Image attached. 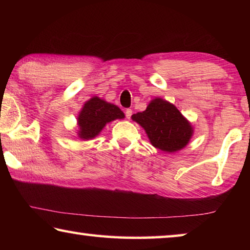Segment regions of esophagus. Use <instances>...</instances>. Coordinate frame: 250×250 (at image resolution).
<instances>
[{
  "label": "esophagus",
  "instance_id": "obj_1",
  "mask_svg": "<svg viewBox=\"0 0 250 250\" xmlns=\"http://www.w3.org/2000/svg\"><path fill=\"white\" fill-rule=\"evenodd\" d=\"M131 116H132V110L126 109L125 110V118H126V119H130Z\"/></svg>",
  "mask_w": 250,
  "mask_h": 250
}]
</instances>
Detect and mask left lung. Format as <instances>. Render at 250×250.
I'll list each match as a JSON object with an SVG mask.
<instances>
[{
  "instance_id": "8db88e82",
  "label": "left lung",
  "mask_w": 250,
  "mask_h": 250,
  "mask_svg": "<svg viewBox=\"0 0 250 250\" xmlns=\"http://www.w3.org/2000/svg\"><path fill=\"white\" fill-rule=\"evenodd\" d=\"M149 137L151 145L164 152L182 150L191 140L192 125L174 104L162 98H155L142 112L132 115Z\"/></svg>"
}]
</instances>
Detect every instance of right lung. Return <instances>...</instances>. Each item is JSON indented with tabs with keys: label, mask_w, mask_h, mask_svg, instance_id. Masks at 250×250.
<instances>
[{
	"label": "right lung",
	"mask_w": 250,
	"mask_h": 250,
	"mask_svg": "<svg viewBox=\"0 0 250 250\" xmlns=\"http://www.w3.org/2000/svg\"><path fill=\"white\" fill-rule=\"evenodd\" d=\"M124 118L125 113L116 104H109L99 97H92L84 103L77 118L78 137L83 140H90L101 132L108 122Z\"/></svg>",
	"instance_id": "obj_1"
}]
</instances>
